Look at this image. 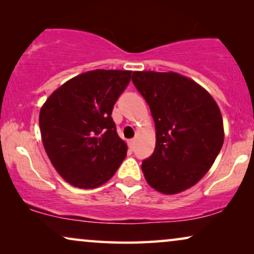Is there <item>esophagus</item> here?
Masks as SVG:
<instances>
[{
	"instance_id": "obj_1",
	"label": "esophagus",
	"mask_w": 254,
	"mask_h": 254,
	"mask_svg": "<svg viewBox=\"0 0 254 254\" xmlns=\"http://www.w3.org/2000/svg\"><path fill=\"white\" fill-rule=\"evenodd\" d=\"M134 144H135L134 138H130V140H128V148H129L130 150H133V149H134Z\"/></svg>"
}]
</instances>
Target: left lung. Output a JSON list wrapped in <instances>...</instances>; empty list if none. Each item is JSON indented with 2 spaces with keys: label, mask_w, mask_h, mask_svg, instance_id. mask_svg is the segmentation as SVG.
Listing matches in <instances>:
<instances>
[{
  "label": "left lung",
  "mask_w": 254,
  "mask_h": 254,
  "mask_svg": "<svg viewBox=\"0 0 254 254\" xmlns=\"http://www.w3.org/2000/svg\"><path fill=\"white\" fill-rule=\"evenodd\" d=\"M131 81L150 107L156 128L155 150L141 165L145 180L161 193L183 192L220 154L221 111L206 90L177 72L134 71Z\"/></svg>",
  "instance_id": "obj_1"
}]
</instances>
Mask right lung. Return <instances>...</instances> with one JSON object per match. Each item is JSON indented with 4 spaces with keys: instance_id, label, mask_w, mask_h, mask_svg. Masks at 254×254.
Here are the masks:
<instances>
[{
    "instance_id": "right-lung-1",
    "label": "right lung",
    "mask_w": 254,
    "mask_h": 254,
    "mask_svg": "<svg viewBox=\"0 0 254 254\" xmlns=\"http://www.w3.org/2000/svg\"><path fill=\"white\" fill-rule=\"evenodd\" d=\"M131 71H88L69 79L41 107L44 148L65 182L96 189L112 178L127 155L117 133L112 110Z\"/></svg>"
}]
</instances>
